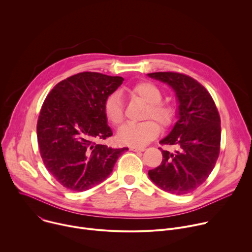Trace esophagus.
<instances>
[{
    "label": "esophagus",
    "instance_id": "esophagus-1",
    "mask_svg": "<svg viewBox=\"0 0 252 252\" xmlns=\"http://www.w3.org/2000/svg\"><path fill=\"white\" fill-rule=\"evenodd\" d=\"M130 151L132 152H145L146 151V148H136V147H130L129 148Z\"/></svg>",
    "mask_w": 252,
    "mask_h": 252
}]
</instances>
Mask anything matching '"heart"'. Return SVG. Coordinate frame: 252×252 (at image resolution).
Masks as SVG:
<instances>
[{
	"mask_svg": "<svg viewBox=\"0 0 252 252\" xmlns=\"http://www.w3.org/2000/svg\"><path fill=\"white\" fill-rule=\"evenodd\" d=\"M133 96H138L149 103L145 118H153L162 126H167L173 120L172 107L160 101L162 94L153 83L141 82L128 89ZM103 112L106 120L114 126H119L124 121V107L121 95L118 93L107 96L103 103ZM159 132L158 125L154 121H146L139 124H126L117 133V139L122 145L130 147H145Z\"/></svg>",
	"mask_w": 252,
	"mask_h": 252,
	"instance_id": "heart-1",
	"label": "heart"
}]
</instances>
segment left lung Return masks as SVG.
Wrapping results in <instances>:
<instances>
[{
	"label": "left lung",
	"mask_w": 252,
	"mask_h": 252,
	"mask_svg": "<svg viewBox=\"0 0 252 252\" xmlns=\"http://www.w3.org/2000/svg\"><path fill=\"white\" fill-rule=\"evenodd\" d=\"M148 76L167 84L178 103L177 121L160 140L176 150L160 149L162 161L149 170V176L164 191L189 193L206 181L220 156L221 127L217 105L206 89L187 75L158 71Z\"/></svg>",
	"instance_id": "8db88e82"
}]
</instances>
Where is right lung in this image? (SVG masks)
<instances>
[{"label":"right lung","mask_w":252,"mask_h":252,"mask_svg":"<svg viewBox=\"0 0 252 252\" xmlns=\"http://www.w3.org/2000/svg\"><path fill=\"white\" fill-rule=\"evenodd\" d=\"M123 82L122 77L84 71L60 82L46 97L38 143L47 169L63 188L85 191L100 184L128 150L95 142L113 135L103 103Z\"/></svg>","instance_id":"right-lung-1"}]
</instances>
